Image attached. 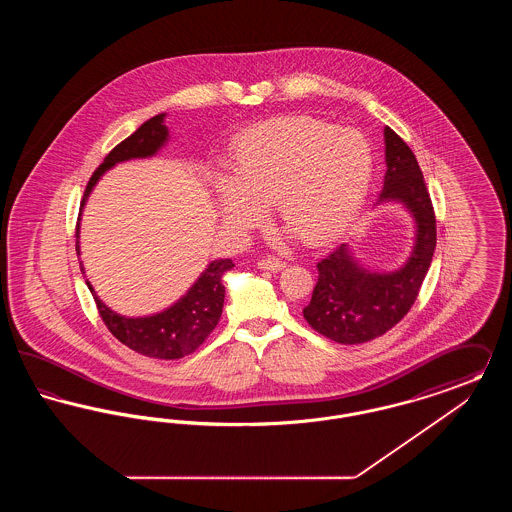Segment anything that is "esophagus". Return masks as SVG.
<instances>
[{"label":"esophagus","instance_id":"1","mask_svg":"<svg viewBox=\"0 0 512 512\" xmlns=\"http://www.w3.org/2000/svg\"><path fill=\"white\" fill-rule=\"evenodd\" d=\"M257 267L261 268V270H268V272H280L282 268H286V263L276 259V257H265V259H261L257 263Z\"/></svg>","mask_w":512,"mask_h":512}]
</instances>
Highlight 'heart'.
<instances>
[{"instance_id": "b5f03b06", "label": "heart", "mask_w": 512, "mask_h": 512, "mask_svg": "<svg viewBox=\"0 0 512 512\" xmlns=\"http://www.w3.org/2000/svg\"><path fill=\"white\" fill-rule=\"evenodd\" d=\"M372 149L355 130L286 117L245 128L228 171L211 184L222 220L253 230L267 207L307 245H322L351 224L372 180Z\"/></svg>"}]
</instances>
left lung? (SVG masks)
I'll use <instances>...</instances> for the list:
<instances>
[{"label":"left lung","mask_w":512,"mask_h":512,"mask_svg":"<svg viewBox=\"0 0 512 512\" xmlns=\"http://www.w3.org/2000/svg\"><path fill=\"white\" fill-rule=\"evenodd\" d=\"M384 144L388 171L376 205L393 201L411 213L413 251L391 272L363 267L349 244L318 263L317 286L303 317L318 334L345 345L386 334L411 311L436 249V215L416 157L390 126L384 128Z\"/></svg>","instance_id":"1"}]
</instances>
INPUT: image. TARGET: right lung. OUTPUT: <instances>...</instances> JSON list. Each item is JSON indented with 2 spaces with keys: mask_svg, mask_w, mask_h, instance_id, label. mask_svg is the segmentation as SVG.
<instances>
[{
  "mask_svg": "<svg viewBox=\"0 0 512 512\" xmlns=\"http://www.w3.org/2000/svg\"><path fill=\"white\" fill-rule=\"evenodd\" d=\"M165 117V113L151 117L103 159L98 171L92 174L86 186L80 205V215L94 186L105 172L113 169L117 163L153 157L169 142V128L165 124ZM76 255H80V217L76 224ZM232 267V259H217L209 263L192 284V288L176 303H172L171 307H167L161 313L147 317H124L115 313L99 299L98 293L88 280L86 284L94 295V301L98 305L99 315L103 318L105 326L117 340L140 355L171 361L194 353L219 324L224 305L222 276ZM80 270L82 274H86L82 263Z\"/></svg>",
  "mask_w": 512,
  "mask_h": 512,
  "instance_id": "add662e5",
  "label": "right lung"
}]
</instances>
